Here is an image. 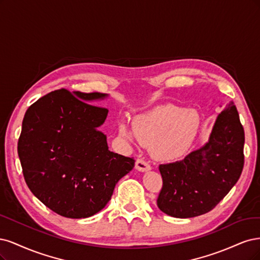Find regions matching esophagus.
<instances>
[{
	"label": "esophagus",
	"mask_w": 260,
	"mask_h": 260,
	"mask_svg": "<svg viewBox=\"0 0 260 260\" xmlns=\"http://www.w3.org/2000/svg\"><path fill=\"white\" fill-rule=\"evenodd\" d=\"M135 166L136 169L140 172H147L149 170H151V166H150V164L147 161H145L144 158H137Z\"/></svg>",
	"instance_id": "1"
}]
</instances>
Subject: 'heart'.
<instances>
[{"label": "heart", "mask_w": 260, "mask_h": 260, "mask_svg": "<svg viewBox=\"0 0 260 260\" xmlns=\"http://www.w3.org/2000/svg\"><path fill=\"white\" fill-rule=\"evenodd\" d=\"M200 127L197 111L167 105L158 107L134 121V134L142 145L152 146V154L160 161L178 160L193 144ZM120 133L128 140L134 134L126 125H121Z\"/></svg>", "instance_id": "1"}]
</instances>
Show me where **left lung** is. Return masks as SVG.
I'll list each match as a JSON object with an SVG mask.
<instances>
[{"instance_id":"1","label":"left lung","mask_w":260,"mask_h":260,"mask_svg":"<svg viewBox=\"0 0 260 260\" xmlns=\"http://www.w3.org/2000/svg\"><path fill=\"white\" fill-rule=\"evenodd\" d=\"M244 128L232 102L217 118L207 144L183 160L161 164L156 204L176 218L208 213L228 194L244 166Z\"/></svg>"}]
</instances>
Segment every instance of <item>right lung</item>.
<instances>
[{
	"mask_svg": "<svg viewBox=\"0 0 260 260\" xmlns=\"http://www.w3.org/2000/svg\"><path fill=\"white\" fill-rule=\"evenodd\" d=\"M75 95L60 88L29 107L18 155L32 193L56 214L79 219L102 211L135 160L109 151L106 135L97 129L108 109L85 102L107 95Z\"/></svg>",
	"mask_w": 260,
	"mask_h": 260,
	"instance_id": "obj_1",
	"label": "right lung"
}]
</instances>
